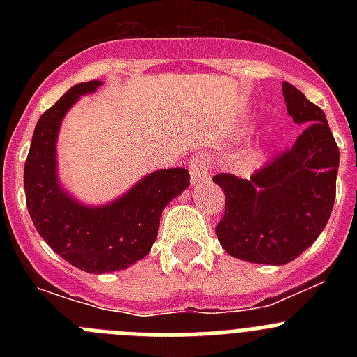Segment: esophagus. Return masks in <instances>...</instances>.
Listing matches in <instances>:
<instances>
[{"label":"esophagus","mask_w":357,"mask_h":357,"mask_svg":"<svg viewBox=\"0 0 357 357\" xmlns=\"http://www.w3.org/2000/svg\"><path fill=\"white\" fill-rule=\"evenodd\" d=\"M189 175H191V185H202L209 181V160L206 155H195L189 162Z\"/></svg>","instance_id":"34e87169"}]
</instances>
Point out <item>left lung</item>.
<instances>
[{
	"label": "left lung",
	"mask_w": 357,
	"mask_h": 357,
	"mask_svg": "<svg viewBox=\"0 0 357 357\" xmlns=\"http://www.w3.org/2000/svg\"><path fill=\"white\" fill-rule=\"evenodd\" d=\"M282 94L293 121L305 125L293 146L250 181L232 173L213 176L225 195L218 239L227 254L248 263L296 259L326 229L336 198L340 150L324 110L288 82Z\"/></svg>",
	"instance_id": "8db88e82"
}]
</instances>
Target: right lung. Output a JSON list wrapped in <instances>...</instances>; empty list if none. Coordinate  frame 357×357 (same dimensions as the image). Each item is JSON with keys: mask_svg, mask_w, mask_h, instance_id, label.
Returning <instances> with one entry per match:
<instances>
[{"mask_svg": "<svg viewBox=\"0 0 357 357\" xmlns=\"http://www.w3.org/2000/svg\"><path fill=\"white\" fill-rule=\"evenodd\" d=\"M100 80L77 84L39 118L24 162L26 207L40 238L87 273L125 270L155 243L164 207L189 185L185 168L159 169L118 200L89 207L64 191L56 175V137L66 112Z\"/></svg>", "mask_w": 357, "mask_h": 357, "instance_id": "add662e5", "label": "right lung"}]
</instances>
